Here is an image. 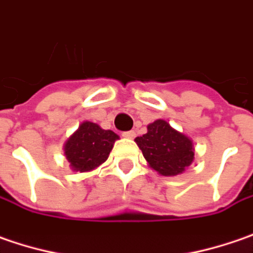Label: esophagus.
<instances>
[{
  "instance_id": "obj_1",
  "label": "esophagus",
  "mask_w": 253,
  "mask_h": 253,
  "mask_svg": "<svg viewBox=\"0 0 253 253\" xmlns=\"http://www.w3.org/2000/svg\"><path fill=\"white\" fill-rule=\"evenodd\" d=\"M123 137H126V138H134L136 137V133L133 131V130H130V131H125L123 134H122Z\"/></svg>"
}]
</instances>
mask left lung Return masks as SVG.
Returning a JSON list of instances; mask_svg holds the SVG:
<instances>
[{
    "mask_svg": "<svg viewBox=\"0 0 253 253\" xmlns=\"http://www.w3.org/2000/svg\"><path fill=\"white\" fill-rule=\"evenodd\" d=\"M148 166L164 177H174L185 171L194 161V144L190 137L177 131L166 120H156L147 133L136 137Z\"/></svg>",
    "mask_w": 253,
    "mask_h": 253,
    "instance_id": "left-lung-1",
    "label": "left lung"
}]
</instances>
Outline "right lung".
Masks as SVG:
<instances>
[{
  "label": "right lung",
  "mask_w": 253,
  "mask_h": 253,
  "mask_svg": "<svg viewBox=\"0 0 253 253\" xmlns=\"http://www.w3.org/2000/svg\"><path fill=\"white\" fill-rule=\"evenodd\" d=\"M117 138L119 136L112 130H105L92 122H83L63 146L72 170L86 172L103 164Z\"/></svg>",
  "instance_id": "1"
}]
</instances>
